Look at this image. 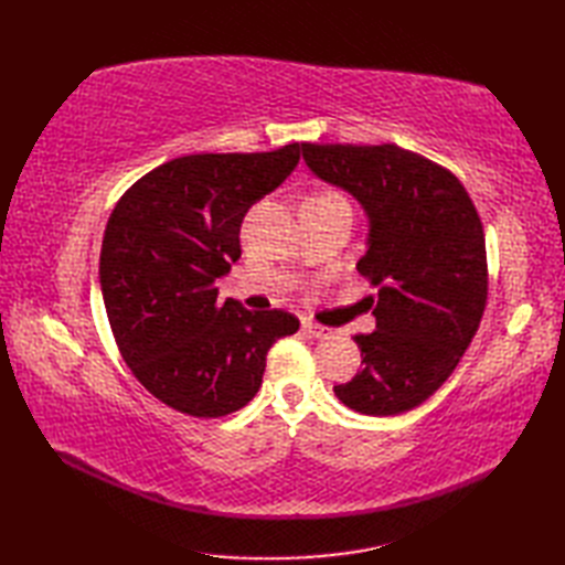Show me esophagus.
Returning <instances> with one entry per match:
<instances>
[{"instance_id":"esophagus-1","label":"esophagus","mask_w":565,"mask_h":565,"mask_svg":"<svg viewBox=\"0 0 565 565\" xmlns=\"http://www.w3.org/2000/svg\"><path fill=\"white\" fill-rule=\"evenodd\" d=\"M303 330L310 334V338H330L332 334V328L318 326V322H313V320H303Z\"/></svg>"}]
</instances>
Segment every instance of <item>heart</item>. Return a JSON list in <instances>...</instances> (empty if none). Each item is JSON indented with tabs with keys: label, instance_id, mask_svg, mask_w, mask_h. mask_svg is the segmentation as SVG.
Wrapping results in <instances>:
<instances>
[{
	"label": "heart",
	"instance_id": "heart-1",
	"mask_svg": "<svg viewBox=\"0 0 565 565\" xmlns=\"http://www.w3.org/2000/svg\"><path fill=\"white\" fill-rule=\"evenodd\" d=\"M326 196H332V194H326Z\"/></svg>",
	"mask_w": 565,
	"mask_h": 565
}]
</instances>
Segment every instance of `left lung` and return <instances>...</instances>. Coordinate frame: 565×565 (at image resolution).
<instances>
[{"instance_id":"left-lung-1","label":"left lung","mask_w":565,"mask_h":565,"mask_svg":"<svg viewBox=\"0 0 565 565\" xmlns=\"http://www.w3.org/2000/svg\"><path fill=\"white\" fill-rule=\"evenodd\" d=\"M308 170L356 199L369 221L356 271L376 330L356 334L362 371L334 386L352 411L388 417L425 403L459 364L488 298L483 225L459 179L398 146L303 142Z\"/></svg>"}]
</instances>
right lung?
<instances>
[{
  "instance_id": "obj_1",
  "label": "right lung",
  "mask_w": 565,
  "mask_h": 565,
  "mask_svg": "<svg viewBox=\"0 0 565 565\" xmlns=\"http://www.w3.org/2000/svg\"><path fill=\"white\" fill-rule=\"evenodd\" d=\"M301 146L186 154L140 177L106 223L99 284L124 362L154 398L223 417L255 398L271 344L294 334L286 310L218 301L215 281L239 259L247 209L284 184Z\"/></svg>"
}]
</instances>
